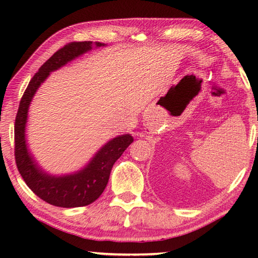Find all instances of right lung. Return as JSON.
<instances>
[{"label":"right lung","instance_id":"right-lung-1","mask_svg":"<svg viewBox=\"0 0 258 258\" xmlns=\"http://www.w3.org/2000/svg\"><path fill=\"white\" fill-rule=\"evenodd\" d=\"M93 43L72 42L58 50L42 64L30 80L23 98L20 100L15 123V157L21 177L37 197L58 207H82L97 200L106 189L115 161L123 155L131 143L132 135L124 134L108 141L84 168L67 175H51L38 166L30 154L26 142V124L28 108L38 87L54 72L69 61L92 49ZM106 44L95 42V46Z\"/></svg>","mask_w":258,"mask_h":258}]
</instances>
